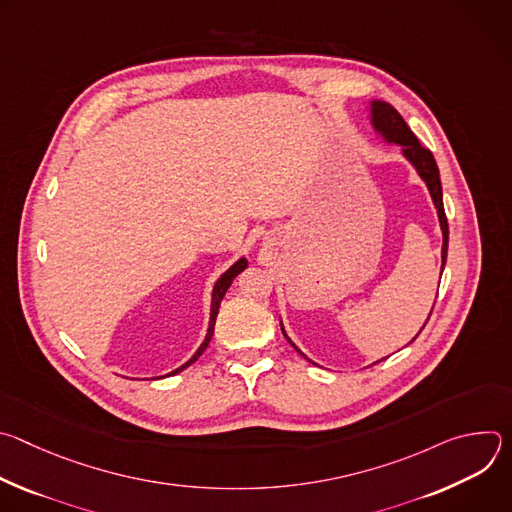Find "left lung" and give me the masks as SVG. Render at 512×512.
<instances>
[{
    "mask_svg": "<svg viewBox=\"0 0 512 512\" xmlns=\"http://www.w3.org/2000/svg\"><path fill=\"white\" fill-rule=\"evenodd\" d=\"M373 123L375 127L389 139L395 141L399 145H403V154L405 158L415 166V170L419 172V176L423 178V182L427 184L433 204L437 208V216H440V225H442V233H444V247H442V269L446 265V257H448V237H450V229H448V218H446V210H444V194H442V182H440V170H437L435 158L433 154L423 148L419 143V139L415 137V133L409 129V125L403 121V117L397 113V109H393L389 103L385 101H373ZM433 312V308H431ZM431 316V314H429ZM429 320V318H427ZM283 332V328H281ZM285 334V332H283ZM287 338V336H285ZM287 342L296 348V344L287 338ZM298 350V348H296ZM300 352V350H298Z\"/></svg>",
    "mask_w": 512,
    "mask_h": 512,
    "instance_id": "obj_1",
    "label": "left lung"
}]
</instances>
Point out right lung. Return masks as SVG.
I'll list each match as a JSON object with an SVG mask.
<instances>
[{
	"label": "right lung",
	"instance_id": "obj_1",
	"mask_svg": "<svg viewBox=\"0 0 512 512\" xmlns=\"http://www.w3.org/2000/svg\"><path fill=\"white\" fill-rule=\"evenodd\" d=\"M247 267V259H239L227 273H223L221 275V279H218L216 283H214V289H212V308H210V324H208V332H206V338H204V342L200 344V348L196 350V354L186 362V364H182L180 369H176L174 373H170V375H176V373H180V371H184L186 367H190V364L206 350V346H208V342H210V338H212V334H214V322H216V316H218V306H221V302H223V298H225V294H227V289L231 287V283H233V279L243 271Z\"/></svg>",
	"mask_w": 512,
	"mask_h": 512
}]
</instances>
